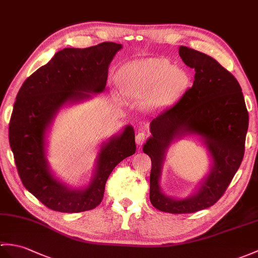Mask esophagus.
<instances>
[{
  "label": "esophagus",
  "mask_w": 258,
  "mask_h": 258,
  "mask_svg": "<svg viewBox=\"0 0 258 258\" xmlns=\"http://www.w3.org/2000/svg\"><path fill=\"white\" fill-rule=\"evenodd\" d=\"M135 141H136V144L139 146H142L144 143H145V141H146V135H145V133H144V132H140L139 134L136 135V137H135Z\"/></svg>",
  "instance_id": "34e87169"
}]
</instances>
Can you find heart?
<instances>
[{
	"label": "heart",
	"mask_w": 258,
	"mask_h": 258,
	"mask_svg": "<svg viewBox=\"0 0 258 258\" xmlns=\"http://www.w3.org/2000/svg\"><path fill=\"white\" fill-rule=\"evenodd\" d=\"M188 73L161 57L144 58L127 63L117 75L121 92L130 98L145 95L148 107H160L175 99L187 87Z\"/></svg>",
	"instance_id": "1"
}]
</instances>
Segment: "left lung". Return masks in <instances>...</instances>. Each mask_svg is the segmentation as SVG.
<instances>
[{
    "instance_id": "obj_1",
    "label": "left lung",
    "mask_w": 258,
    "mask_h": 258,
    "mask_svg": "<svg viewBox=\"0 0 258 258\" xmlns=\"http://www.w3.org/2000/svg\"><path fill=\"white\" fill-rule=\"evenodd\" d=\"M179 55L196 71L194 85L180 100L152 119V136L143 152L152 159V205L163 212L194 213L213 206L236 173L244 156L248 112L239 83L215 59L185 46L179 47ZM188 135L201 137L213 165L194 195L176 200L161 191L160 175L171 144Z\"/></svg>"
}]
</instances>
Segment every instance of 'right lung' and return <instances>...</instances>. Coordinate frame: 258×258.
I'll return each instance as SVG.
<instances>
[{
  "label": "right lung",
  "instance_id": "add662e5",
  "mask_svg": "<svg viewBox=\"0 0 258 258\" xmlns=\"http://www.w3.org/2000/svg\"><path fill=\"white\" fill-rule=\"evenodd\" d=\"M121 44L64 48L23 83L12 112L9 140L21 180L29 192L53 211H88L103 199L107 178L115 166L136 151L131 125L102 144L94 173L83 188H71L50 171L46 157V134L62 106L100 93L107 70Z\"/></svg>",
  "mask_w": 258,
  "mask_h": 258
}]
</instances>
